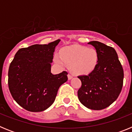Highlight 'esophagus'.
<instances>
[{
    "instance_id": "1",
    "label": "esophagus",
    "mask_w": 132,
    "mask_h": 132,
    "mask_svg": "<svg viewBox=\"0 0 132 132\" xmlns=\"http://www.w3.org/2000/svg\"><path fill=\"white\" fill-rule=\"evenodd\" d=\"M72 78H73V76H72L71 75L69 74L68 75V79H69V80H71V79Z\"/></svg>"
}]
</instances>
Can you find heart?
<instances>
[{
	"instance_id": "obj_1",
	"label": "heart",
	"mask_w": 132,
	"mask_h": 132,
	"mask_svg": "<svg viewBox=\"0 0 132 132\" xmlns=\"http://www.w3.org/2000/svg\"><path fill=\"white\" fill-rule=\"evenodd\" d=\"M54 60L61 66L67 65L75 75H88L93 72L98 62L97 51L93 47L80 45L66 47L60 54H55Z\"/></svg>"
}]
</instances>
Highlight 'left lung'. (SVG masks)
Listing matches in <instances>:
<instances>
[{
  "mask_svg": "<svg viewBox=\"0 0 132 132\" xmlns=\"http://www.w3.org/2000/svg\"><path fill=\"white\" fill-rule=\"evenodd\" d=\"M88 44L97 51L98 62L88 75L78 77L82 82L78 98L87 108L99 110L109 106L118 98L123 86V71L113 47L97 41Z\"/></svg>",
  "mask_w": 132,
  "mask_h": 132,
  "instance_id": "obj_1",
  "label": "left lung"
}]
</instances>
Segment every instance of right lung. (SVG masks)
Masks as SVG:
<instances>
[{
  "instance_id": "right-lung-1",
  "label": "right lung",
  "mask_w": 132,
  "mask_h": 132,
  "mask_svg": "<svg viewBox=\"0 0 132 132\" xmlns=\"http://www.w3.org/2000/svg\"><path fill=\"white\" fill-rule=\"evenodd\" d=\"M60 42L21 48L9 69V88L17 103L28 111H44L54 102L59 88L67 80V72L51 73L55 48Z\"/></svg>"
}]
</instances>
